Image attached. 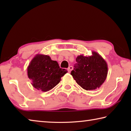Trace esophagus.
I'll list each match as a JSON object with an SVG mask.
<instances>
[{
  "mask_svg": "<svg viewBox=\"0 0 131 131\" xmlns=\"http://www.w3.org/2000/svg\"><path fill=\"white\" fill-rule=\"evenodd\" d=\"M72 70H73V67H72V66H69V68H68V72H69V73H70L71 71H72Z\"/></svg>",
  "mask_w": 131,
  "mask_h": 131,
  "instance_id": "34e87169",
  "label": "esophagus"
}]
</instances>
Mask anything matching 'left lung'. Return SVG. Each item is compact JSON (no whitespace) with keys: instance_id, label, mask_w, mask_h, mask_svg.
I'll list each match as a JSON object with an SVG mask.
<instances>
[{"instance_id":"8db88e82","label":"left lung","mask_w":131,"mask_h":131,"mask_svg":"<svg viewBox=\"0 0 131 131\" xmlns=\"http://www.w3.org/2000/svg\"><path fill=\"white\" fill-rule=\"evenodd\" d=\"M77 65L71 74L76 83L85 90H94L101 87L107 77V64L101 55L92 51L91 56L80 55Z\"/></svg>"}]
</instances>
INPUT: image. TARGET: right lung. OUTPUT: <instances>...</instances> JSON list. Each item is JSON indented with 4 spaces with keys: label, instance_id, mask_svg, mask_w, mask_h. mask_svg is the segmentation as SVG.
Listing matches in <instances>:
<instances>
[{
    "label": "right lung",
    "instance_id": "add662e5",
    "mask_svg": "<svg viewBox=\"0 0 131 131\" xmlns=\"http://www.w3.org/2000/svg\"><path fill=\"white\" fill-rule=\"evenodd\" d=\"M28 78L36 89L47 92L52 89L61 80L68 71L59 68V64L48 55L36 54L27 68Z\"/></svg>",
    "mask_w": 131,
    "mask_h": 131
}]
</instances>
